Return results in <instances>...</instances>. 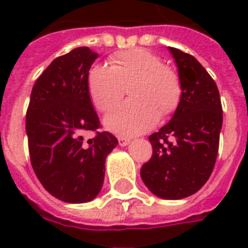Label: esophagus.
<instances>
[{
	"instance_id": "esophagus-1",
	"label": "esophagus",
	"mask_w": 248,
	"mask_h": 248,
	"mask_svg": "<svg viewBox=\"0 0 248 248\" xmlns=\"http://www.w3.org/2000/svg\"><path fill=\"white\" fill-rule=\"evenodd\" d=\"M130 142H131V140H127V138H122V137H119L118 138V145L122 146V147H124V146L130 145Z\"/></svg>"
}]
</instances>
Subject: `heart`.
<instances>
[{
	"label": "heart",
	"instance_id": "heart-1",
	"mask_svg": "<svg viewBox=\"0 0 248 248\" xmlns=\"http://www.w3.org/2000/svg\"><path fill=\"white\" fill-rule=\"evenodd\" d=\"M130 87L133 102L121 105L105 117L106 129L124 137L145 133L154 127L158 114L175 111L182 86L175 71L163 65L151 51L135 47L110 57L108 67L94 66L87 74V90L94 108L106 113L124 98Z\"/></svg>",
	"mask_w": 248,
	"mask_h": 248
}]
</instances>
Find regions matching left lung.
I'll list each match as a JSON object with an SVG mask.
<instances>
[{"label": "left lung", "mask_w": 248, "mask_h": 248, "mask_svg": "<svg viewBox=\"0 0 248 248\" xmlns=\"http://www.w3.org/2000/svg\"><path fill=\"white\" fill-rule=\"evenodd\" d=\"M169 51L177 63L182 97L172 118L149 137L153 155L140 178L154 195L175 201L195 194L211 175L223 115L218 87L206 69L179 49Z\"/></svg>", "instance_id": "8db88e82"}]
</instances>
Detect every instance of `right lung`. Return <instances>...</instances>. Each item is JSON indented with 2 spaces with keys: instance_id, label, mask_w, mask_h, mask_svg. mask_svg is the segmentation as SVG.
<instances>
[{
  "instance_id": "1",
  "label": "right lung",
  "mask_w": 248,
  "mask_h": 248,
  "mask_svg": "<svg viewBox=\"0 0 248 248\" xmlns=\"http://www.w3.org/2000/svg\"><path fill=\"white\" fill-rule=\"evenodd\" d=\"M98 54L77 47L58 57L38 77L26 113L30 162L42 186L66 203H86L103 186L106 156L118 145L108 131L83 143L99 119L87 90Z\"/></svg>"
}]
</instances>
